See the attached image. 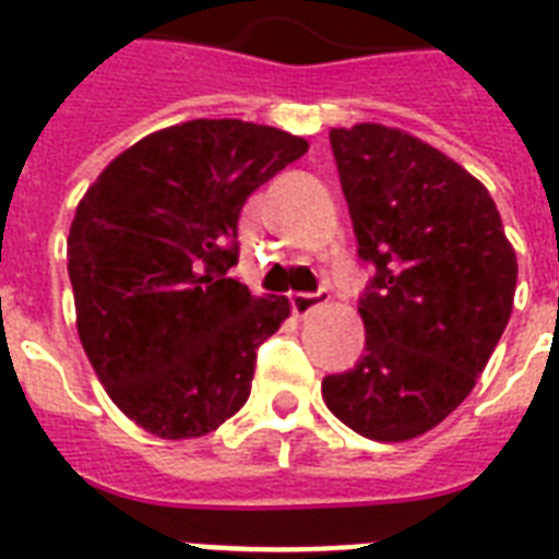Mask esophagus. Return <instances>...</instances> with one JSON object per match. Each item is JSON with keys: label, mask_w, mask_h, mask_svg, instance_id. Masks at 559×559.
<instances>
[{"label": "esophagus", "mask_w": 559, "mask_h": 559, "mask_svg": "<svg viewBox=\"0 0 559 559\" xmlns=\"http://www.w3.org/2000/svg\"><path fill=\"white\" fill-rule=\"evenodd\" d=\"M324 301H328V293H324V289H319V293H293V296H289V307H293V313H296L298 319L310 316L316 307H322Z\"/></svg>", "instance_id": "34e87169"}]
</instances>
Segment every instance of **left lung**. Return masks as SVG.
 <instances>
[{"label": "left lung", "instance_id": "1", "mask_svg": "<svg viewBox=\"0 0 559 559\" xmlns=\"http://www.w3.org/2000/svg\"><path fill=\"white\" fill-rule=\"evenodd\" d=\"M331 147L359 258L366 354L322 382L333 415L371 441H408L464 403L502 340L516 252L493 197L397 127H333Z\"/></svg>", "mask_w": 559, "mask_h": 559}]
</instances>
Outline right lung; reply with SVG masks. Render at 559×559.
<instances>
[{"instance_id": "add662e5", "label": "right lung", "mask_w": 559, "mask_h": 559, "mask_svg": "<svg viewBox=\"0 0 559 559\" xmlns=\"http://www.w3.org/2000/svg\"><path fill=\"white\" fill-rule=\"evenodd\" d=\"M307 142L240 118L144 135L83 193L69 228L78 336L104 389L165 441L214 432L252 391L254 357L289 316L226 272L237 219Z\"/></svg>"}]
</instances>
